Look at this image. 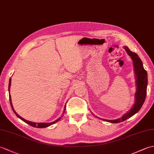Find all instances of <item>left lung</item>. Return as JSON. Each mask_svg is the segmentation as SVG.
Returning a JSON list of instances; mask_svg holds the SVG:
<instances>
[{
  "mask_svg": "<svg viewBox=\"0 0 154 154\" xmlns=\"http://www.w3.org/2000/svg\"><path fill=\"white\" fill-rule=\"evenodd\" d=\"M124 49L127 52L128 55L132 59L133 62L136 85V91L134 97L135 102L132 107L131 108V109L129 111H128L126 113L123 114L122 117H120L118 119L106 120L100 119V118L96 116L100 120L111 123H119L123 122V121L126 120L128 119H129V118L132 117L133 115H134L142 108L146 97L147 85H148V74H147L146 71L143 68L142 61L140 60V58L138 57V55L130 51L127 46H124Z\"/></svg>",
  "mask_w": 154,
  "mask_h": 154,
  "instance_id": "obj_1",
  "label": "left lung"
}]
</instances>
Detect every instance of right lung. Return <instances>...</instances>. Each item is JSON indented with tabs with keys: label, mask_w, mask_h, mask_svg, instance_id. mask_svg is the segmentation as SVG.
<instances>
[{
	"label": "right lung",
	"mask_w": 154,
	"mask_h": 154,
	"mask_svg": "<svg viewBox=\"0 0 154 154\" xmlns=\"http://www.w3.org/2000/svg\"><path fill=\"white\" fill-rule=\"evenodd\" d=\"M11 78H10V80H9V85H8V92H9V99H10V103H11V107H12V109L13 110V112H14L15 113V114L16 115V116L18 117L19 119H20L24 121V122H25L26 123L28 124L29 125H30L32 126L33 127H35V128H46V127H48L50 126L51 125H52V124H54L55 123H56L57 122H58L59 120H60L61 117H63V115H62L61 117L59 118V119H57L56 120L54 121V122H48V123H45V122H40V123H36V122H30V121H28V120H25L24 119H23V118H22L21 116H20L18 114L16 113L15 112V110L14 109V108H13V106H12V100H11V94H10V88H11ZM65 109H66V105H65V107H64V110H63V114L65 112Z\"/></svg>",
	"instance_id": "add662e5"
}]
</instances>
